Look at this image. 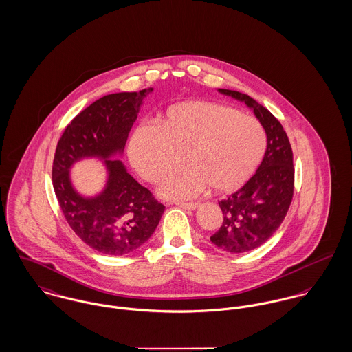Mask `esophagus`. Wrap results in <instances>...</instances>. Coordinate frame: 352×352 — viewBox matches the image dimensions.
<instances>
[{"label":"esophagus","instance_id":"1","mask_svg":"<svg viewBox=\"0 0 352 352\" xmlns=\"http://www.w3.org/2000/svg\"><path fill=\"white\" fill-rule=\"evenodd\" d=\"M179 208H182V209H186V210H195L198 206H199V204L198 202H182V204H177Z\"/></svg>","mask_w":352,"mask_h":352}]
</instances>
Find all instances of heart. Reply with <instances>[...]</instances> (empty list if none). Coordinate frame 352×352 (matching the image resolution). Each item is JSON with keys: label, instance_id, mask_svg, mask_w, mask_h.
<instances>
[{"label": "heart", "instance_id": "obj_1", "mask_svg": "<svg viewBox=\"0 0 352 352\" xmlns=\"http://www.w3.org/2000/svg\"><path fill=\"white\" fill-rule=\"evenodd\" d=\"M265 135L260 123L237 109L212 102H184L166 111L160 126L140 124L129 144L136 173L158 182L166 199H185L210 186L214 192L239 189L263 158Z\"/></svg>", "mask_w": 352, "mask_h": 352}]
</instances>
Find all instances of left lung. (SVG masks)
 I'll return each mask as SVG.
<instances>
[{
	"instance_id": "1",
	"label": "left lung",
	"mask_w": 352,
	"mask_h": 352,
	"mask_svg": "<svg viewBox=\"0 0 352 352\" xmlns=\"http://www.w3.org/2000/svg\"><path fill=\"white\" fill-rule=\"evenodd\" d=\"M218 92L253 109L267 134V150L254 175L218 202L223 221L210 237L225 252L245 253L267 243L287 216L294 195V155L283 126L268 109L241 92L222 88Z\"/></svg>"
}]
</instances>
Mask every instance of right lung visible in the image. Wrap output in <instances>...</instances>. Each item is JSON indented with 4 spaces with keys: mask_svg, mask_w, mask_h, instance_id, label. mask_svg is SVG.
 <instances>
[{
    "mask_svg": "<svg viewBox=\"0 0 352 352\" xmlns=\"http://www.w3.org/2000/svg\"><path fill=\"white\" fill-rule=\"evenodd\" d=\"M154 88L100 98L67 126L54 154L52 181L61 212L81 241L109 256L135 252L155 232L164 206L127 171L123 157L143 100ZM84 159H98L107 170L100 192L85 196L70 171Z\"/></svg>",
    "mask_w": 352,
    "mask_h": 352,
    "instance_id": "1",
    "label": "right lung"
}]
</instances>
